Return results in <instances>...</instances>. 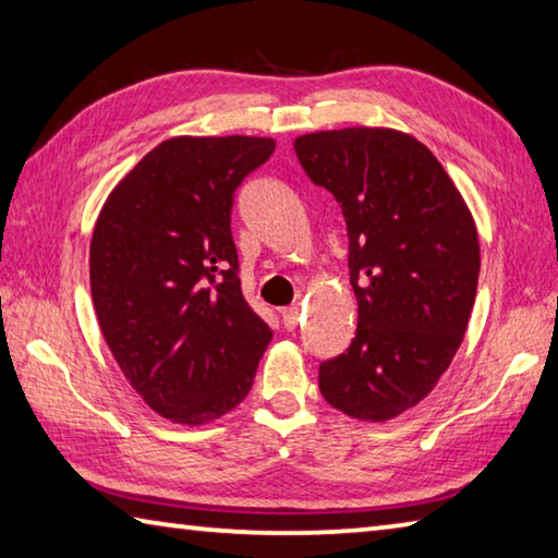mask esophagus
<instances>
[{
	"label": "esophagus",
	"instance_id": "1",
	"mask_svg": "<svg viewBox=\"0 0 558 558\" xmlns=\"http://www.w3.org/2000/svg\"><path fill=\"white\" fill-rule=\"evenodd\" d=\"M280 317H282V324H286V329L292 331L300 324V307H282Z\"/></svg>",
	"mask_w": 558,
	"mask_h": 558
}]
</instances>
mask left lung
<instances>
[{
    "mask_svg": "<svg viewBox=\"0 0 558 558\" xmlns=\"http://www.w3.org/2000/svg\"><path fill=\"white\" fill-rule=\"evenodd\" d=\"M307 178L339 202L359 327L319 366L331 408L385 422L427 398L459 351L481 272L478 231L417 138L353 126L295 138Z\"/></svg>",
    "mask_w": 558,
    "mask_h": 558,
    "instance_id": "left-lung-1",
    "label": "left lung"
}]
</instances>
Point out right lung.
<instances>
[{"label": "right lung", "instance_id": "1", "mask_svg": "<svg viewBox=\"0 0 558 558\" xmlns=\"http://www.w3.org/2000/svg\"><path fill=\"white\" fill-rule=\"evenodd\" d=\"M276 141L178 136L111 190L89 288L111 356L160 417L217 420L246 398L272 331L248 307L231 236L234 192Z\"/></svg>", "mask_w": 558, "mask_h": 558}]
</instances>
